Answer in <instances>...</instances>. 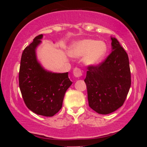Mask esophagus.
Segmentation results:
<instances>
[{
	"mask_svg": "<svg viewBox=\"0 0 147 147\" xmlns=\"http://www.w3.org/2000/svg\"><path fill=\"white\" fill-rule=\"evenodd\" d=\"M73 75L75 77H80L82 75V70L78 68H75L73 70Z\"/></svg>",
	"mask_w": 147,
	"mask_h": 147,
	"instance_id": "34e87169",
	"label": "esophagus"
}]
</instances>
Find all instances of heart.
Wrapping results in <instances>:
<instances>
[{
	"mask_svg": "<svg viewBox=\"0 0 147 147\" xmlns=\"http://www.w3.org/2000/svg\"><path fill=\"white\" fill-rule=\"evenodd\" d=\"M108 51L104 41L83 39L72 43L69 48V55L72 57L84 56V61L88 65H95L101 62Z\"/></svg>",
	"mask_w": 147,
	"mask_h": 147,
	"instance_id": "heart-1",
	"label": "heart"
}]
</instances>
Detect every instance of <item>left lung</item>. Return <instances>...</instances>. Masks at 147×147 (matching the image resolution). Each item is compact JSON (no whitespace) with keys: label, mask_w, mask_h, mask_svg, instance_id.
Wrapping results in <instances>:
<instances>
[{"label":"left lung","mask_w":147,"mask_h":147,"mask_svg":"<svg viewBox=\"0 0 147 147\" xmlns=\"http://www.w3.org/2000/svg\"><path fill=\"white\" fill-rule=\"evenodd\" d=\"M111 41L112 52L99 65L88 66L84 79L89 106L102 115L123 105L131 84L127 53L115 38L111 37Z\"/></svg>","instance_id":"left-lung-1"}]
</instances>
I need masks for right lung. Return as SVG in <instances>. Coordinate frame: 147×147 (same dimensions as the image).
Instances as JSON below:
<instances>
[{
	"label": "right lung",
	"mask_w": 147,
	"mask_h": 147,
	"mask_svg": "<svg viewBox=\"0 0 147 147\" xmlns=\"http://www.w3.org/2000/svg\"><path fill=\"white\" fill-rule=\"evenodd\" d=\"M42 38L43 34L36 36L23 50L18 81L27 107L37 115L52 117L61 109L64 95L72 82L68 72L47 71L37 61L36 48Z\"/></svg>",
	"instance_id": "add662e5"
}]
</instances>
